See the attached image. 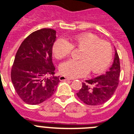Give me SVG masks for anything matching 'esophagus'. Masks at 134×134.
<instances>
[{
  "label": "esophagus",
  "mask_w": 134,
  "mask_h": 134,
  "mask_svg": "<svg viewBox=\"0 0 134 134\" xmlns=\"http://www.w3.org/2000/svg\"><path fill=\"white\" fill-rule=\"evenodd\" d=\"M59 80L60 81H63V80H70L71 78H66L65 76H60L59 77Z\"/></svg>",
  "instance_id": "obj_1"
}]
</instances>
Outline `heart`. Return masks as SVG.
<instances>
[{
  "mask_svg": "<svg viewBox=\"0 0 134 134\" xmlns=\"http://www.w3.org/2000/svg\"><path fill=\"white\" fill-rule=\"evenodd\" d=\"M81 49L79 60H69L60 65V72L68 78L85 76L90 69L93 73L105 70L111 62L113 49L111 44L103 41L95 34L85 33L69 38L58 39L53 45V54L58 59L69 55L72 49Z\"/></svg>",
  "mask_w": 134,
  "mask_h": 134,
  "instance_id": "1",
  "label": "heart"
}]
</instances>
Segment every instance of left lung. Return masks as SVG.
Here are the masks:
<instances>
[{"label":"left lung","mask_w":134,"mask_h":134,"mask_svg":"<svg viewBox=\"0 0 134 134\" xmlns=\"http://www.w3.org/2000/svg\"><path fill=\"white\" fill-rule=\"evenodd\" d=\"M120 74V60L116 50L114 63L109 69L104 74L82 82L77 96L86 105L95 106L104 104L112 97L118 87Z\"/></svg>","instance_id":"8db88e82"}]
</instances>
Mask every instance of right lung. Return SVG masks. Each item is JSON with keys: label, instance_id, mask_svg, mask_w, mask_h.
<instances>
[{"label": "right lung", "instance_id": "1", "mask_svg": "<svg viewBox=\"0 0 134 134\" xmlns=\"http://www.w3.org/2000/svg\"><path fill=\"white\" fill-rule=\"evenodd\" d=\"M56 31L39 29L29 34L16 52L11 78L18 96L29 105H38L56 92L59 76H54L52 47Z\"/></svg>", "mask_w": 134, "mask_h": 134}]
</instances>
